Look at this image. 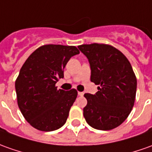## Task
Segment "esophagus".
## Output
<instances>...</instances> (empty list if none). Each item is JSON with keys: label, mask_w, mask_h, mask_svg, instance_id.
Instances as JSON below:
<instances>
[{"label": "esophagus", "mask_w": 152, "mask_h": 152, "mask_svg": "<svg viewBox=\"0 0 152 152\" xmlns=\"http://www.w3.org/2000/svg\"><path fill=\"white\" fill-rule=\"evenodd\" d=\"M78 94L79 95V96H83V95L84 94V93H83V92H78Z\"/></svg>", "instance_id": "obj_1"}]
</instances>
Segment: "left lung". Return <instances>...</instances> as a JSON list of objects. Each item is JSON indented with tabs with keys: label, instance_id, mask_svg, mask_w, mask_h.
I'll use <instances>...</instances> for the list:
<instances>
[{
	"label": "left lung",
	"instance_id": "1",
	"mask_svg": "<svg viewBox=\"0 0 152 152\" xmlns=\"http://www.w3.org/2000/svg\"><path fill=\"white\" fill-rule=\"evenodd\" d=\"M78 48L88 59L91 81L99 86L95 94H84V118L95 129L112 130L126 120L134 106L137 78L132 67L121 51L109 45L94 43Z\"/></svg>",
	"mask_w": 152,
	"mask_h": 152
}]
</instances>
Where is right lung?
<instances>
[{
	"label": "right lung",
	"mask_w": 152,
	"mask_h": 152,
	"mask_svg": "<svg viewBox=\"0 0 152 152\" xmlns=\"http://www.w3.org/2000/svg\"><path fill=\"white\" fill-rule=\"evenodd\" d=\"M79 54L75 46L45 45L26 59L15 80L17 103L22 115L37 130L51 132L64 125L77 98V90L57 89L70 58Z\"/></svg>",
	"instance_id": "add662e5"
}]
</instances>
